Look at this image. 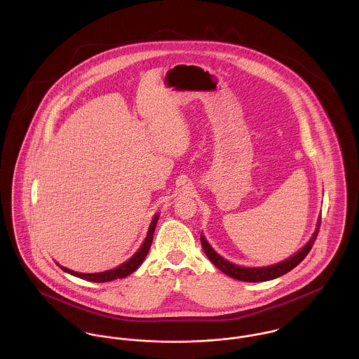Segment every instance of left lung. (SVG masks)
<instances>
[{
	"mask_svg": "<svg viewBox=\"0 0 359 359\" xmlns=\"http://www.w3.org/2000/svg\"><path fill=\"white\" fill-rule=\"evenodd\" d=\"M319 224L320 221H318L316 224V229L313 232V235L311 236V239L308 241L307 245L299 250L296 255L289 257L287 259L269 265V266H259V268H245V266H239L235 265L229 261H226L225 258L217 255L212 248L207 243L203 235H201V242H202V248L205 250V256L208 257V259L224 273H226L228 276L238 279V280H243V282H265V280H271L275 278H279L285 273H287L289 271H292L294 266H297L306 257H307L309 250L312 249L313 242L316 241L318 232H319Z\"/></svg>",
	"mask_w": 359,
	"mask_h": 359,
	"instance_id": "left-lung-1",
	"label": "left lung"
}]
</instances>
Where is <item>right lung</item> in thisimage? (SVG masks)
<instances>
[{"mask_svg":"<svg viewBox=\"0 0 359 359\" xmlns=\"http://www.w3.org/2000/svg\"><path fill=\"white\" fill-rule=\"evenodd\" d=\"M158 221V214H156L151 222V226H149V231H148V235H147V239L144 241L142 246L140 248V250L131 257L128 261L123 262L121 265H118L117 268H113V269H109V271H104V272H98V273H81V272H74L66 266H60L62 271L73 275V276H77V278H81V279H86V280H90V282H97V283H102V282H110V280H114V279H118V278H126L128 276L130 273H133L145 259L147 255L149 253V249H151V245H152V241H154V229H156V224Z\"/></svg>","mask_w":359,"mask_h":359,"instance_id":"right-lung-1","label":"right lung"}]
</instances>
